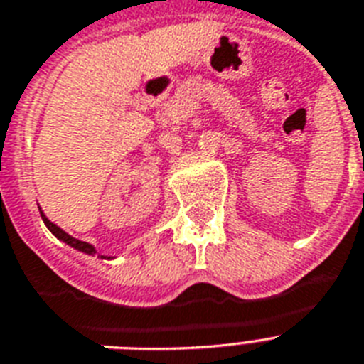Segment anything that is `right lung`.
<instances>
[{"mask_svg":"<svg viewBox=\"0 0 364 364\" xmlns=\"http://www.w3.org/2000/svg\"><path fill=\"white\" fill-rule=\"evenodd\" d=\"M41 216H42V220H44L46 228L50 229L51 233H53L55 237H57V239L63 240V242H66V244H68V246H72V248L79 250V252L88 253V255H94V253H96V248H94L92 244L83 242V240L73 239L72 235H68V233H66V231H63V229H60L59 225H55L53 222H50V220L46 218V215H44V213H42V210H41ZM102 257H103V255H102ZM103 259H105V257H103ZM109 259H111V257H109Z\"/></svg>","mask_w":364,"mask_h":364,"instance_id":"1","label":"right lung"}]
</instances>
